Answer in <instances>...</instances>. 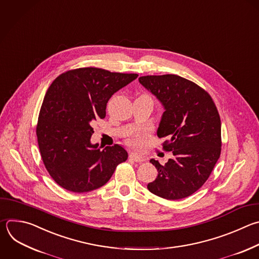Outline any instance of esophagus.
I'll return each instance as SVG.
<instances>
[{
  "label": "esophagus",
  "mask_w": 259,
  "mask_h": 259,
  "mask_svg": "<svg viewBox=\"0 0 259 259\" xmlns=\"http://www.w3.org/2000/svg\"><path fill=\"white\" fill-rule=\"evenodd\" d=\"M129 158H130L131 160L135 161V162H143V161L145 160L144 157H142V156H140V155H137L136 153H131V154L129 155Z\"/></svg>",
  "instance_id": "1"
}]
</instances>
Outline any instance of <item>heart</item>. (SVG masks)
Listing matches in <instances>:
<instances>
[{
  "label": "heart",
  "instance_id": "1",
  "mask_svg": "<svg viewBox=\"0 0 259 259\" xmlns=\"http://www.w3.org/2000/svg\"><path fill=\"white\" fill-rule=\"evenodd\" d=\"M147 138H148V133L145 131L134 132V133H131L129 136H127L126 143L130 147L138 149L145 144Z\"/></svg>",
  "mask_w": 259,
  "mask_h": 259
}]
</instances>
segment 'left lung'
Returning <instances> with one entry per match:
<instances>
[{
  "label": "left lung",
  "instance_id": "left-lung-1",
  "mask_svg": "<svg viewBox=\"0 0 259 259\" xmlns=\"http://www.w3.org/2000/svg\"><path fill=\"white\" fill-rule=\"evenodd\" d=\"M139 82L163 105L157 130L162 150L173 152L157 169L147 189L164 199L178 200L192 195L206 182L222 150L221 118L210 95L199 85L174 74L147 75Z\"/></svg>",
  "mask_w": 259,
  "mask_h": 259
}]
</instances>
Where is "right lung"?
I'll return each mask as SVG.
<instances>
[{
	"instance_id": "1",
	"label": "right lung",
	"mask_w": 259,
	"mask_h": 259,
	"mask_svg": "<svg viewBox=\"0 0 259 259\" xmlns=\"http://www.w3.org/2000/svg\"><path fill=\"white\" fill-rule=\"evenodd\" d=\"M138 77L135 73L111 72L85 67L66 71L49 88L36 124L42 162L62 188L82 193L98 189L126 161L120 145H93L92 124L106 117L111 97Z\"/></svg>"
}]
</instances>
